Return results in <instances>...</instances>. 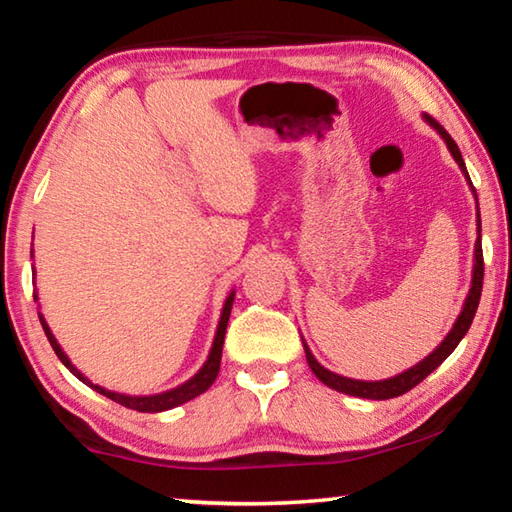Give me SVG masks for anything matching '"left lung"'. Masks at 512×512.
Here are the masks:
<instances>
[{
  "label": "left lung",
  "mask_w": 512,
  "mask_h": 512,
  "mask_svg": "<svg viewBox=\"0 0 512 512\" xmlns=\"http://www.w3.org/2000/svg\"><path fill=\"white\" fill-rule=\"evenodd\" d=\"M424 121L436 131L440 137H443L449 153H452V158L456 160L458 167L465 173L467 183L472 187V180L467 176V169H465V162H463V155L458 151L456 142L449 137V133L445 131L443 126L438 124L436 119H431L429 115H424ZM474 192V187H472ZM476 198V192H474ZM476 232H479V237H476V244H474V266H472V284H470V293H467V298L463 302V309L461 314H458L454 327L449 329V334L445 336V341L438 345L436 350H433L429 357H424L420 363H415L413 368L400 372V375L395 377H388V379H379V381H361V379H350V377H341L336 375V372L327 370L320 366L316 361L314 354H311L309 345L302 341L305 345V354H307V363L314 375L323 381L325 386L334 388V391L345 393V395H354V397H366V400H391V397H400L404 393H409L413 386H418L420 381L431 375L433 370H436L440 363H443L449 354L456 350V345L461 343L463 336L467 334V329H470L474 314H476V307H479V300H481V287H483V250H481V216H479V201H476Z\"/></svg>",
  "instance_id": "obj_1"
}]
</instances>
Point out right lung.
Segmentation results:
<instances>
[{
    "instance_id": "1",
    "label": "right lung",
    "mask_w": 512,
    "mask_h": 512,
    "mask_svg": "<svg viewBox=\"0 0 512 512\" xmlns=\"http://www.w3.org/2000/svg\"><path fill=\"white\" fill-rule=\"evenodd\" d=\"M33 257V253H31ZM33 300H38V293H33ZM232 302H235V291H230V296L225 298L223 302V311H221V318H219V327H216V334H214V343H212V350L207 354V361L203 363V368L196 372L192 379H187L185 384H180L176 388H171V391H164L158 395H124V393H115V391H108V388H103L99 384H92V381L83 375L81 370H76V366L72 361H69L67 354L60 348L56 336L51 334V329L47 325L45 316L40 314V323L42 329H45L47 339L51 343V348H54L56 357L63 361V366L72 372L74 377H79L85 386H90L92 391H97L101 395H106L108 400L117 402L121 406H126V409H133V411H140V413H160V411H169V409H176V406L185 404L189 400H194L201 393H205L207 388L214 384L216 375H219V368H221V352H223V339H225V327H228V320H230V309H232Z\"/></svg>"
}]
</instances>
